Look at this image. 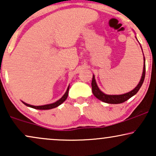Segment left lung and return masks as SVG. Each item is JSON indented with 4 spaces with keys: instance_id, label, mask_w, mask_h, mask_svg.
<instances>
[{
    "instance_id": "1",
    "label": "left lung",
    "mask_w": 156,
    "mask_h": 156,
    "mask_svg": "<svg viewBox=\"0 0 156 156\" xmlns=\"http://www.w3.org/2000/svg\"><path fill=\"white\" fill-rule=\"evenodd\" d=\"M145 57H144V66H143V74H142L141 79L140 80L138 85H137L136 87L134 88L133 90H132L131 91L126 93V94H121V95H107V94H105L104 93L101 91V90L99 89L98 87L97 84H96L95 77H94V75L93 76L92 78V82H91V87H92V92L94 94V95L96 96L98 99H99L100 101L105 102V103L107 104H121L123 103L126 101H127L129 98H130L132 96L135 95L137 94V91L140 90V88L142 86V85L143 83L144 79H145Z\"/></svg>"
}]
</instances>
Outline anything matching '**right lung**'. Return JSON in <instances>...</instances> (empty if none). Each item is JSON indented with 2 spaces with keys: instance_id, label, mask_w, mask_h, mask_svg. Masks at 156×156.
<instances>
[{
  "instance_id": "obj_1",
  "label": "right lung",
  "mask_w": 156,
  "mask_h": 156,
  "mask_svg": "<svg viewBox=\"0 0 156 156\" xmlns=\"http://www.w3.org/2000/svg\"><path fill=\"white\" fill-rule=\"evenodd\" d=\"M69 87H70V86H68V88H67L66 92L65 93V94H64L63 96H62V97L61 98H60V99H59L58 101H55V103L50 104H46V105H43V106H33V105H30V104H28L25 103V102H23V101H22V102H23V104H24L26 106H29V107L33 108V109H40V110H47V109H53V108H55V107H57V106H60L61 104H62L65 101H66V98H68V91H69Z\"/></svg>"
}]
</instances>
